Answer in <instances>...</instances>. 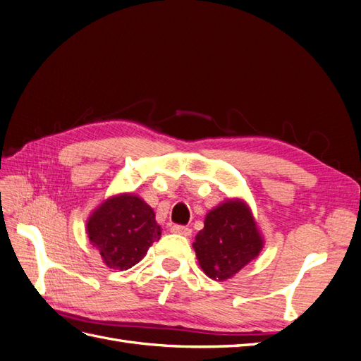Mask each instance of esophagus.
I'll use <instances>...</instances> for the list:
<instances>
[{
  "instance_id": "esophagus-1",
  "label": "esophagus",
  "mask_w": 361,
  "mask_h": 361,
  "mask_svg": "<svg viewBox=\"0 0 361 361\" xmlns=\"http://www.w3.org/2000/svg\"><path fill=\"white\" fill-rule=\"evenodd\" d=\"M170 231L176 235L180 236H190L191 235V228L188 226H171Z\"/></svg>"
}]
</instances>
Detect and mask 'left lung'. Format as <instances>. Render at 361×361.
I'll return each instance as SVG.
<instances>
[{
	"instance_id": "obj_1",
	"label": "left lung",
	"mask_w": 361,
	"mask_h": 361,
	"mask_svg": "<svg viewBox=\"0 0 361 361\" xmlns=\"http://www.w3.org/2000/svg\"><path fill=\"white\" fill-rule=\"evenodd\" d=\"M199 265L212 280H227L256 259L264 239L250 207L243 200H227L209 211L204 227L192 244Z\"/></svg>"
}]
</instances>
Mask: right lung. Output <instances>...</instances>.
<instances>
[{
	"label": "right lung",
	"instance_id": "add662e5",
	"mask_svg": "<svg viewBox=\"0 0 361 361\" xmlns=\"http://www.w3.org/2000/svg\"><path fill=\"white\" fill-rule=\"evenodd\" d=\"M87 235L104 264L129 269L143 259L161 238L152 207L135 194H118L105 200L87 221Z\"/></svg>",
	"mask_w": 361,
	"mask_h": 361
}]
</instances>
